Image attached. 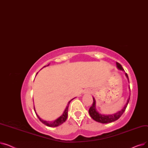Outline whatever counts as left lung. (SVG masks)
Masks as SVG:
<instances>
[{
	"mask_svg": "<svg viewBox=\"0 0 148 148\" xmlns=\"http://www.w3.org/2000/svg\"><path fill=\"white\" fill-rule=\"evenodd\" d=\"M116 65H117V67L119 69L122 70V71H123V68H122V65L120 64H119L118 62H116ZM125 75L127 77V79L129 81L128 76L127 73H125ZM130 99V97L128 98V100H127V102L126 104L125 105V106L123 107V108L121 110L119 111L118 112H117L116 113H114V114H108V115L106 114H106H100L97 111L96 107H95V100L94 98H93V103H92V106L89 108V113L90 116H91V118L97 122L102 123H111L112 122H114L116 120H118L122 116V114L123 113V112H125L126 108L127 107V105L128 104Z\"/></svg>",
	"mask_w": 148,
	"mask_h": 148,
	"instance_id": "obj_1",
	"label": "left lung"
}]
</instances>
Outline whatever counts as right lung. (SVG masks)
I'll return each instance as SVG.
<instances>
[{
	"label": "right lung",
	"instance_id": "add662e5",
	"mask_svg": "<svg viewBox=\"0 0 148 148\" xmlns=\"http://www.w3.org/2000/svg\"><path fill=\"white\" fill-rule=\"evenodd\" d=\"M49 64L48 65H47V66H49ZM45 66H44V67H45ZM73 99H74V98H73ZM73 99H72L71 100H70L68 102V104H67V106H66V108H65V110L64 112L63 113V114H62L60 116L59 118H58L57 119H56L55 121H51V122H50V121H43L42 119H41L40 117H39L38 115L36 114V112H35V107H34L35 112V113H36V116H37V117L38 118V119H40V121L42 123L45 124V125L48 126V127H55L59 126L60 125H61V124H62L64 122H65V121L66 120L67 117H68V111L69 104L70 102H71Z\"/></svg>",
	"mask_w": 148,
	"mask_h": 148
}]
</instances>
